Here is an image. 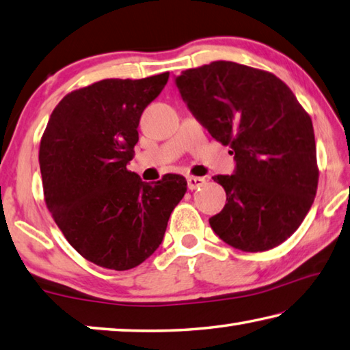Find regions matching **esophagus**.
Wrapping results in <instances>:
<instances>
[{"mask_svg": "<svg viewBox=\"0 0 350 350\" xmlns=\"http://www.w3.org/2000/svg\"><path fill=\"white\" fill-rule=\"evenodd\" d=\"M204 185H206V180L203 176H187V187L191 189V191H195V189H198Z\"/></svg>", "mask_w": 350, "mask_h": 350, "instance_id": "esophagus-1", "label": "esophagus"}]
</instances>
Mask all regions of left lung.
Instances as JSON below:
<instances>
[{
  "mask_svg": "<svg viewBox=\"0 0 350 350\" xmlns=\"http://www.w3.org/2000/svg\"><path fill=\"white\" fill-rule=\"evenodd\" d=\"M175 84L192 115L230 147L237 163L232 175L213 176L228 201L209 218L213 232L244 252L286 241L308 215L318 186L308 112L273 73L232 61L187 69Z\"/></svg>",
  "mask_w": 350,
  "mask_h": 350,
  "instance_id": "1",
  "label": "left lung"
}]
</instances>
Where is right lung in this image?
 <instances>
[{"instance_id": "right-lung-1", "label": "right lung", "mask_w": 350, "mask_h": 350, "mask_svg": "<svg viewBox=\"0 0 350 350\" xmlns=\"http://www.w3.org/2000/svg\"><path fill=\"white\" fill-rule=\"evenodd\" d=\"M169 72L143 79H103L67 94L40 144L47 209L70 246L96 266L127 271L155 252L185 176L144 183L127 170L143 110Z\"/></svg>"}]
</instances>
